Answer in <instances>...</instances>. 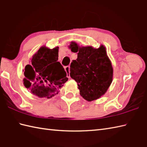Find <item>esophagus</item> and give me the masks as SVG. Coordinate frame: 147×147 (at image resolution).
Here are the masks:
<instances>
[{
	"label": "esophagus",
	"mask_w": 147,
	"mask_h": 147,
	"mask_svg": "<svg viewBox=\"0 0 147 147\" xmlns=\"http://www.w3.org/2000/svg\"><path fill=\"white\" fill-rule=\"evenodd\" d=\"M65 70L66 71V72H67V77L68 78H70V67L69 66H67V67H65Z\"/></svg>",
	"instance_id": "34e87169"
}]
</instances>
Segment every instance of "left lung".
Instances as JSON below:
<instances>
[{
  "label": "left lung",
  "mask_w": 147,
  "mask_h": 147,
  "mask_svg": "<svg viewBox=\"0 0 147 147\" xmlns=\"http://www.w3.org/2000/svg\"><path fill=\"white\" fill-rule=\"evenodd\" d=\"M70 48L77 53V60L71 63L70 76L77 82L80 94L88 101L105 93L112 81L113 68L105 47H82L71 42Z\"/></svg>",
  "instance_id": "obj_1"
}]
</instances>
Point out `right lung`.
I'll return each mask as SVG.
<instances>
[{
    "label": "right lung",
    "instance_id": "add662e5",
    "mask_svg": "<svg viewBox=\"0 0 147 147\" xmlns=\"http://www.w3.org/2000/svg\"><path fill=\"white\" fill-rule=\"evenodd\" d=\"M58 47L52 49L40 47L33 56L31 63L25 67L24 86L38 97H53L68 79L58 61Z\"/></svg>",
    "mask_w": 147,
    "mask_h": 147
}]
</instances>
